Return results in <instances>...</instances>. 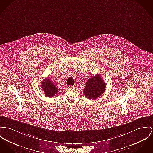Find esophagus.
<instances>
[{
    "mask_svg": "<svg viewBox=\"0 0 153 153\" xmlns=\"http://www.w3.org/2000/svg\"><path fill=\"white\" fill-rule=\"evenodd\" d=\"M68 88L71 89V88H74V87L73 86H70V85H69V86H68Z\"/></svg>",
    "mask_w": 153,
    "mask_h": 153,
    "instance_id": "34e87169",
    "label": "esophagus"
}]
</instances>
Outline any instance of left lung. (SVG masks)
<instances>
[{
	"label": "left lung",
	"instance_id": "left-lung-1",
	"mask_svg": "<svg viewBox=\"0 0 153 153\" xmlns=\"http://www.w3.org/2000/svg\"><path fill=\"white\" fill-rule=\"evenodd\" d=\"M106 84L99 74L90 78L86 84L83 93L90 100H95L105 91Z\"/></svg>",
	"mask_w": 153,
	"mask_h": 153
}]
</instances>
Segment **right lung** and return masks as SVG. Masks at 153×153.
<instances>
[{
  "mask_svg": "<svg viewBox=\"0 0 153 153\" xmlns=\"http://www.w3.org/2000/svg\"><path fill=\"white\" fill-rule=\"evenodd\" d=\"M41 87L44 94L48 97H53L58 93V88L52 81L48 79H45L41 83Z\"/></svg>",
  "mask_w": 153,
  "mask_h": 153,
  "instance_id": "right-lung-1",
  "label": "right lung"
}]
</instances>
